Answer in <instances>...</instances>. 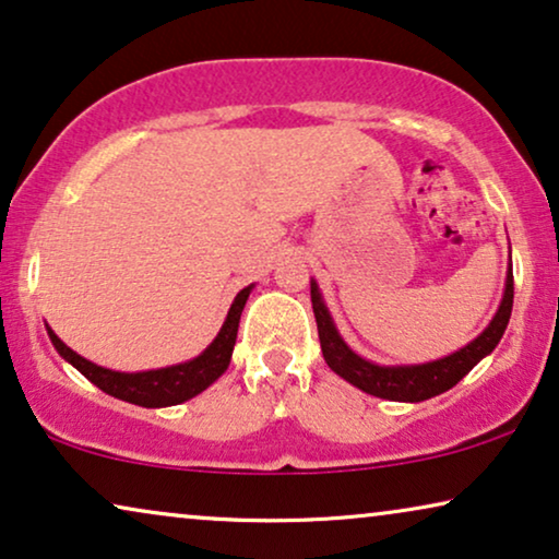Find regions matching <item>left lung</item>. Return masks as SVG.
Wrapping results in <instances>:
<instances>
[{"instance_id": "1", "label": "left lung", "mask_w": 559, "mask_h": 559, "mask_svg": "<svg viewBox=\"0 0 559 559\" xmlns=\"http://www.w3.org/2000/svg\"><path fill=\"white\" fill-rule=\"evenodd\" d=\"M310 300L316 312L320 348H323L325 364L350 384L361 389L366 394L381 396L392 402H423L430 396H438L448 389H453L480 358L491 354L496 343L501 341L511 318V305H514V272L507 274V293H503L501 308L496 312L491 325L478 335L468 346L455 350L453 356L440 358V361L423 366H377L366 358L356 356L335 331L331 312L325 310V302L320 300L318 285L310 282Z\"/></svg>"}]
</instances>
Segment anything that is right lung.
<instances>
[{"label":"right lung","instance_id":"right-lung-1","mask_svg":"<svg viewBox=\"0 0 559 559\" xmlns=\"http://www.w3.org/2000/svg\"><path fill=\"white\" fill-rule=\"evenodd\" d=\"M249 289L251 287H243L241 293L236 295L224 328H221L216 341H213L201 356L188 364L167 366V369L142 371V373L109 371L86 361V358L68 348L66 343L50 331V328H48V335L52 346L58 348V354L63 356L66 361H71L75 369H79L91 384L102 389V392L117 396V400H124L129 404H140V407H170V404H180L190 400V396L201 394L203 389H209L213 381L228 369V361H231V354H234L236 333H239L241 310L243 305H247Z\"/></svg>","mask_w":559,"mask_h":559}]
</instances>
